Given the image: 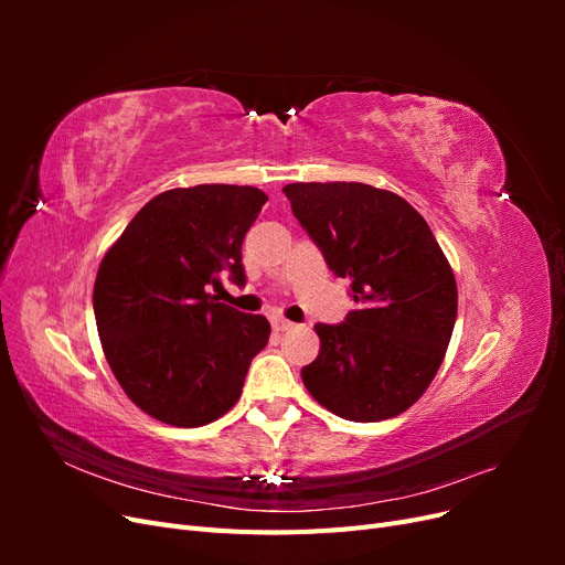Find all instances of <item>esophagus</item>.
<instances>
[{
	"instance_id": "1",
	"label": "esophagus",
	"mask_w": 565,
	"mask_h": 565,
	"mask_svg": "<svg viewBox=\"0 0 565 565\" xmlns=\"http://www.w3.org/2000/svg\"><path fill=\"white\" fill-rule=\"evenodd\" d=\"M273 328H276L278 332H292V330L297 328V324L285 320V318H278V320H273Z\"/></svg>"
}]
</instances>
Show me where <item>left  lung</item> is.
I'll return each mask as SVG.
<instances>
[{"label": "left lung", "mask_w": 565, "mask_h": 565, "mask_svg": "<svg viewBox=\"0 0 565 565\" xmlns=\"http://www.w3.org/2000/svg\"><path fill=\"white\" fill-rule=\"evenodd\" d=\"M303 231L358 309L318 322L320 353L301 370L311 396L341 419H391L422 398L446 358L455 273L424 216L401 195L367 183H287Z\"/></svg>", "instance_id": "8db88e82"}]
</instances>
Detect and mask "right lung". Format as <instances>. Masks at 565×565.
Instances as JSON below:
<instances>
[{
  "label": "right lung",
  "mask_w": 565,
  "mask_h": 565,
  "mask_svg": "<svg viewBox=\"0 0 565 565\" xmlns=\"http://www.w3.org/2000/svg\"><path fill=\"white\" fill-rule=\"evenodd\" d=\"M254 185L202 183L152 198L106 252L94 316L106 361L129 401L183 426L226 415L270 324L218 303L221 276L245 285L243 241L266 204Z\"/></svg>",
  "instance_id": "obj_1"
}]
</instances>
